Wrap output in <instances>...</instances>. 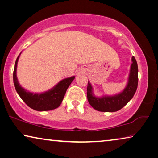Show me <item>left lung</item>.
Returning <instances> with one entry per match:
<instances>
[{"mask_svg":"<svg viewBox=\"0 0 158 158\" xmlns=\"http://www.w3.org/2000/svg\"><path fill=\"white\" fill-rule=\"evenodd\" d=\"M127 83L122 92L114 95H102L97 97L93 93V86L88 81L87 97L93 108L100 112H116L128 103L136 92L138 83V67L134 56L132 57Z\"/></svg>","mask_w":158,"mask_h":158,"instance_id":"left-lung-1","label":"left lung"}]
</instances>
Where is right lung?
Here are the masks:
<instances>
[{
  "label": "right lung",
  "mask_w": 158,
  "mask_h": 158,
  "mask_svg": "<svg viewBox=\"0 0 158 158\" xmlns=\"http://www.w3.org/2000/svg\"><path fill=\"white\" fill-rule=\"evenodd\" d=\"M21 53V52H20ZM20 55L15 63L13 70V83L18 94L31 108L37 111H48L60 106L66 90L75 79V76L60 81L53 88L43 93H31L20 85L17 77V65Z\"/></svg>",
  "instance_id": "obj_1"
}]
</instances>
